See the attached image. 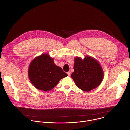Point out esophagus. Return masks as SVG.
I'll return each mask as SVG.
<instances>
[{
  "label": "esophagus",
  "mask_w": 130,
  "mask_h": 130,
  "mask_svg": "<svg viewBox=\"0 0 130 130\" xmlns=\"http://www.w3.org/2000/svg\"><path fill=\"white\" fill-rule=\"evenodd\" d=\"M71 72H67V74L68 75V76H71Z\"/></svg>",
  "instance_id": "1"
}]
</instances>
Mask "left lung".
Listing matches in <instances>:
<instances>
[{
  "mask_svg": "<svg viewBox=\"0 0 130 130\" xmlns=\"http://www.w3.org/2000/svg\"><path fill=\"white\" fill-rule=\"evenodd\" d=\"M74 69L71 77L76 86L85 92L96 88L104 78V72L99 62L90 56H86L83 59L76 56Z\"/></svg>",
  "mask_w": 130,
  "mask_h": 130,
  "instance_id": "8db88e82",
  "label": "left lung"
}]
</instances>
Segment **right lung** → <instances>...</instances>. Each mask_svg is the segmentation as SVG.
Segmentation results:
<instances>
[{
  "label": "right lung",
  "instance_id": "right-lung-1",
  "mask_svg": "<svg viewBox=\"0 0 130 130\" xmlns=\"http://www.w3.org/2000/svg\"><path fill=\"white\" fill-rule=\"evenodd\" d=\"M54 60L48 54H43L35 57L30 63L28 77L38 90L51 91L61 79L68 76L60 67L56 66Z\"/></svg>",
  "mask_w": 130,
  "mask_h": 130
}]
</instances>
